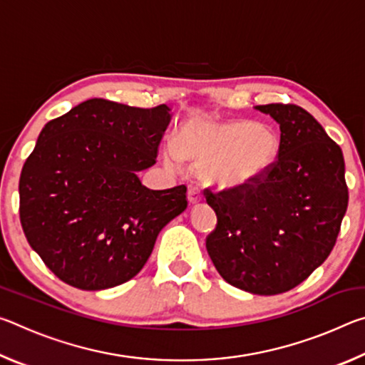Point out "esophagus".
<instances>
[{"label": "esophagus", "mask_w": 365, "mask_h": 365, "mask_svg": "<svg viewBox=\"0 0 365 365\" xmlns=\"http://www.w3.org/2000/svg\"><path fill=\"white\" fill-rule=\"evenodd\" d=\"M187 197H188V202H190V205H197V202H201V200H202V196H201V193H200V190L195 188V187L188 188Z\"/></svg>", "instance_id": "obj_1"}]
</instances>
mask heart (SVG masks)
<instances>
[{
    "mask_svg": "<svg viewBox=\"0 0 365 365\" xmlns=\"http://www.w3.org/2000/svg\"><path fill=\"white\" fill-rule=\"evenodd\" d=\"M279 153V137L262 123L195 117L182 127L175 146H168L164 158L170 168H177L180 159L201 165V180L214 190L242 191L265 178Z\"/></svg>",
    "mask_w": 365,
    "mask_h": 365,
    "instance_id": "heart-1",
    "label": "heart"
}]
</instances>
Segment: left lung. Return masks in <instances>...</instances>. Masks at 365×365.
<instances>
[{
  "label": "left lung",
  "instance_id": "left-lung-1",
  "mask_svg": "<svg viewBox=\"0 0 365 365\" xmlns=\"http://www.w3.org/2000/svg\"><path fill=\"white\" fill-rule=\"evenodd\" d=\"M257 110L280 125L279 159L265 178L242 191L206 190L217 227L207 255L227 283L252 294L299 285L335 246L348 207L341 148L294 104Z\"/></svg>",
  "mask_w": 365,
  "mask_h": 365
}]
</instances>
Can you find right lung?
<instances>
[{"instance_id":"right-lung-1","label":"right lung","mask_w":365,"mask_h":365,"mask_svg":"<svg viewBox=\"0 0 365 365\" xmlns=\"http://www.w3.org/2000/svg\"><path fill=\"white\" fill-rule=\"evenodd\" d=\"M170 109L93 98L49 120L19 180L29 245L67 285L86 292L133 279L159 232L187 209V187L150 190Z\"/></svg>"}]
</instances>
